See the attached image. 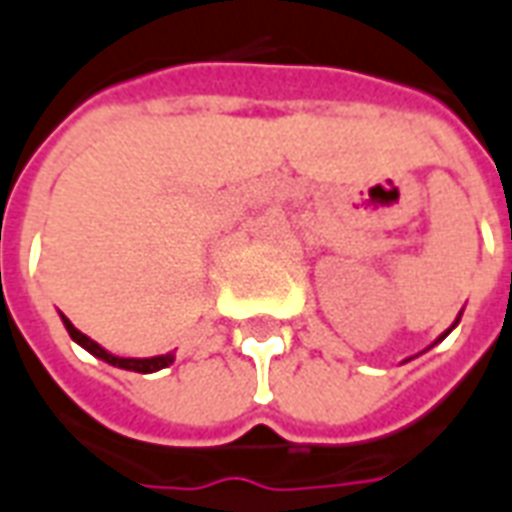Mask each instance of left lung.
Segmentation results:
<instances>
[{
	"label": "left lung",
	"instance_id": "obj_1",
	"mask_svg": "<svg viewBox=\"0 0 512 512\" xmlns=\"http://www.w3.org/2000/svg\"><path fill=\"white\" fill-rule=\"evenodd\" d=\"M457 323H460V317H457V320H454V323H451V329H454V326H457ZM451 329H446V331H443V334H440L438 340H435V343H432V345H438V343H440V340H446V334H449V331H451ZM432 345H429V348H432Z\"/></svg>",
	"mask_w": 512,
	"mask_h": 512
}]
</instances>
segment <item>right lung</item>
<instances>
[{
    "label": "right lung",
    "instance_id": "add662e5",
    "mask_svg": "<svg viewBox=\"0 0 512 512\" xmlns=\"http://www.w3.org/2000/svg\"><path fill=\"white\" fill-rule=\"evenodd\" d=\"M63 326H66V331H69V337H72L74 343L83 345L91 357L102 359V362H108V365H114V368H122V370H136V373H155V370L161 368H169L172 362H175V354L169 351V354H161V357H116V354H111V351H105L100 343H94L91 337H86L80 329H74L72 320L66 315H61Z\"/></svg>",
    "mask_w": 512,
    "mask_h": 512
}]
</instances>
